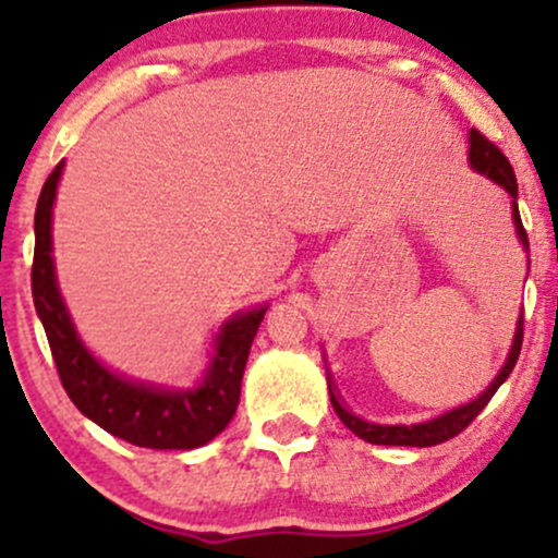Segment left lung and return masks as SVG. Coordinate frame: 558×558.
Listing matches in <instances>:
<instances>
[{
  "label": "left lung",
  "mask_w": 558,
  "mask_h": 558,
  "mask_svg": "<svg viewBox=\"0 0 558 558\" xmlns=\"http://www.w3.org/2000/svg\"><path fill=\"white\" fill-rule=\"evenodd\" d=\"M470 162H472V168H475L477 172H483V175H488L490 181H496L498 185H504V189L511 194V198H514V202H511V207H514V209H511V215H514L517 233H520L524 248H527V233H524L520 209H517V178H514V168H511L509 159L504 157V151L498 149V146L493 144V141L485 138L483 133L475 131V128H472V131H470ZM522 336H524V323H522V317H520V323H517V332H514V343H511V351H509V360H506V364L501 367V373L496 375V380H493L490 386L485 388L475 401L464 403V407L451 409V412L440 414V417H435L430 422H420V425H375V422H367V420L356 417V414H351L349 409H345V403L341 401V396L336 393V386H332L330 373H328V390H330L332 409H336L338 417L343 420V425L349 427V430L354 433V435H360L362 440H367V444H377V446H417V448L438 446V444H444V440H451L453 435L462 433L464 427H470V422L475 420L485 407H488V401L493 399V393H496V390L501 388V383L511 375V369H514L517 360H520Z\"/></svg>",
  "instance_id": "obj_1"
}]
</instances>
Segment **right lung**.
<instances>
[{
    "label": "right lung",
    "mask_w": 558,
    "mask_h": 558,
    "mask_svg": "<svg viewBox=\"0 0 558 558\" xmlns=\"http://www.w3.org/2000/svg\"><path fill=\"white\" fill-rule=\"evenodd\" d=\"M62 162L49 172L36 204V248L31 267L36 315L47 330L57 375L81 414L114 438L141 448H198L220 435L233 420L248 349L267 306L241 312L222 325L207 377L194 390H165L101 367L81 343L60 291L52 259V204Z\"/></svg>",
    "instance_id": "add662e5"
}]
</instances>
